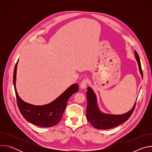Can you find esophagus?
I'll use <instances>...</instances> for the list:
<instances>
[{"mask_svg":"<svg viewBox=\"0 0 152 152\" xmlns=\"http://www.w3.org/2000/svg\"><path fill=\"white\" fill-rule=\"evenodd\" d=\"M88 79H83V80L81 81L80 84V88H82V89L85 88L86 87V86H87V85H88Z\"/></svg>","mask_w":152,"mask_h":152,"instance_id":"34e87169","label":"esophagus"}]
</instances>
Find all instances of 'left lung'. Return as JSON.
Returning <instances> with one entry per match:
<instances>
[{"instance_id": "obj_1", "label": "left lung", "mask_w": 152, "mask_h": 152, "mask_svg": "<svg viewBox=\"0 0 152 152\" xmlns=\"http://www.w3.org/2000/svg\"><path fill=\"white\" fill-rule=\"evenodd\" d=\"M135 58L138 63L139 69L142 77L143 76L141 65L138 54L135 52ZM86 91L87 107H86V118L95 128L98 129H107L120 125L127 121L134 111L136 103L129 112L123 115H110L102 113L98 109L96 102V97L90 87H88Z\"/></svg>"}]
</instances>
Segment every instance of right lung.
<instances>
[{"instance_id":"1","label":"right lung","mask_w":152,"mask_h":152,"mask_svg":"<svg viewBox=\"0 0 152 152\" xmlns=\"http://www.w3.org/2000/svg\"><path fill=\"white\" fill-rule=\"evenodd\" d=\"M17 62L14 70L13 82L17 106L21 114L29 123L40 127H49L58 123L63 115L67 102L74 93L79 90L77 83H75L65 91L59 97L49 104L35 106L28 103L18 96L15 87Z\"/></svg>"}]
</instances>
